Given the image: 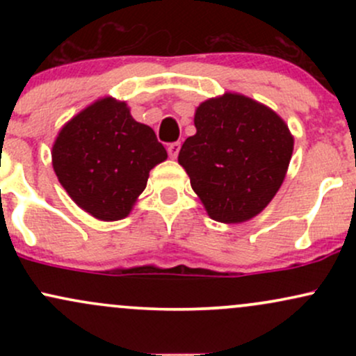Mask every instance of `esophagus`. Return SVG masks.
<instances>
[{"instance_id": "1", "label": "esophagus", "mask_w": 356, "mask_h": 356, "mask_svg": "<svg viewBox=\"0 0 356 356\" xmlns=\"http://www.w3.org/2000/svg\"><path fill=\"white\" fill-rule=\"evenodd\" d=\"M179 150H181V142H172V144H169V147H167V152H169L172 159L177 157Z\"/></svg>"}]
</instances>
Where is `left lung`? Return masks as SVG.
<instances>
[{"mask_svg": "<svg viewBox=\"0 0 356 356\" xmlns=\"http://www.w3.org/2000/svg\"><path fill=\"white\" fill-rule=\"evenodd\" d=\"M195 136L186 138L179 164L211 219L238 224L271 202L293 155L291 132L266 105L224 93L202 102Z\"/></svg>", "mask_w": 356, "mask_h": 356, "instance_id": "left-lung-1", "label": "left lung"}]
</instances>
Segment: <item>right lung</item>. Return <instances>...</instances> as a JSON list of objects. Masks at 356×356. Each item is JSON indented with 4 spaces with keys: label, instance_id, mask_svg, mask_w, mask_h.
Listing matches in <instances>:
<instances>
[{
    "label": "right lung",
    "instance_id": "1",
    "mask_svg": "<svg viewBox=\"0 0 356 356\" xmlns=\"http://www.w3.org/2000/svg\"><path fill=\"white\" fill-rule=\"evenodd\" d=\"M167 159L149 125L125 102L97 100L63 125L51 150L56 177L76 206L100 220L124 219Z\"/></svg>",
    "mask_w": 356,
    "mask_h": 356
}]
</instances>
